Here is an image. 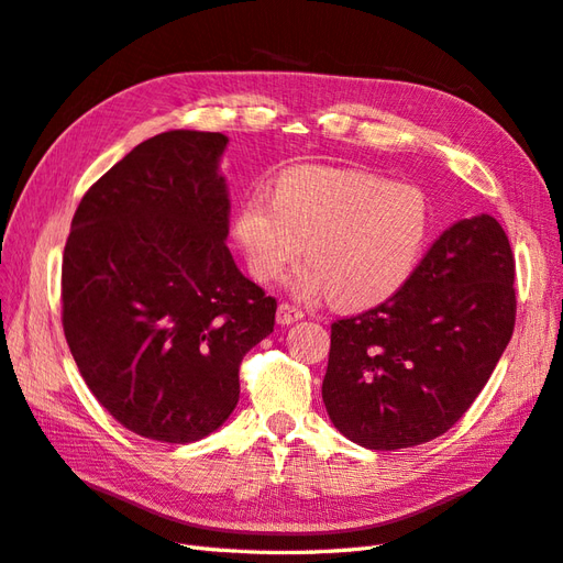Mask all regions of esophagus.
Masks as SVG:
<instances>
[{
    "mask_svg": "<svg viewBox=\"0 0 563 563\" xmlns=\"http://www.w3.org/2000/svg\"><path fill=\"white\" fill-rule=\"evenodd\" d=\"M298 319H302V310H298L296 305H291V302H282L279 308H277V321L279 323H294V321H298Z\"/></svg>",
    "mask_w": 563,
    "mask_h": 563,
    "instance_id": "esophagus-1",
    "label": "esophagus"
}]
</instances>
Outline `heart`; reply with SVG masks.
I'll return each instance as SVG.
<instances>
[{
    "label": "heart",
    "mask_w": 563,
    "mask_h": 563,
    "mask_svg": "<svg viewBox=\"0 0 563 563\" xmlns=\"http://www.w3.org/2000/svg\"><path fill=\"white\" fill-rule=\"evenodd\" d=\"M430 203L420 187L389 183L356 168L296 166L272 199L246 197L234 216V240L258 282H277L298 263L302 298L331 294L347 310L395 296L411 279L430 236Z\"/></svg>",
    "instance_id": "1"
}]
</instances>
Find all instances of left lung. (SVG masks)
<instances>
[{
  "label": "left lung",
  "mask_w": 563,
  "mask_h": 563,
  "mask_svg": "<svg viewBox=\"0 0 563 563\" xmlns=\"http://www.w3.org/2000/svg\"><path fill=\"white\" fill-rule=\"evenodd\" d=\"M517 319L515 253L493 216L457 220L395 296L331 323L321 397L354 444L397 451L449 432Z\"/></svg>",
  "instance_id": "8db88e82"
}]
</instances>
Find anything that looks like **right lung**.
Masks as SVG:
<instances>
[{"mask_svg":"<svg viewBox=\"0 0 563 563\" xmlns=\"http://www.w3.org/2000/svg\"><path fill=\"white\" fill-rule=\"evenodd\" d=\"M228 139L166 131L81 197L63 251V331L81 378L126 430L190 444L240 401V364L277 300L236 269L218 172Z\"/></svg>","mask_w":563,"mask_h":563,"instance_id":"right-lung-1","label":"right lung"}]
</instances>
